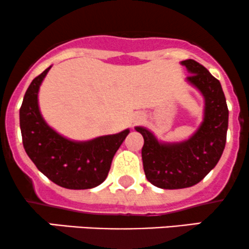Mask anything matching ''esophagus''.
<instances>
[{"label": "esophagus", "instance_id": "esophagus-1", "mask_svg": "<svg viewBox=\"0 0 249 249\" xmlns=\"http://www.w3.org/2000/svg\"><path fill=\"white\" fill-rule=\"evenodd\" d=\"M142 119H144V116L141 115V113H138V115H136V116H134L133 123H136V124H137V123H141V122L142 121Z\"/></svg>", "mask_w": 249, "mask_h": 249}]
</instances>
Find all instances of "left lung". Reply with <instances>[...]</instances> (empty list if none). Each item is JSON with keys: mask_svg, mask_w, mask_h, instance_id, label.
I'll return each instance as SVG.
<instances>
[{"mask_svg": "<svg viewBox=\"0 0 249 249\" xmlns=\"http://www.w3.org/2000/svg\"><path fill=\"white\" fill-rule=\"evenodd\" d=\"M180 64L191 75L186 82L204 97V117L196 132L181 142H161L148 128L134 127L144 137L142 158L146 179L164 190L186 188L201 181L218 164L228 128V107L220 82L193 59Z\"/></svg>", "mask_w": 249, "mask_h": 249, "instance_id": "1", "label": "left lung"}]
</instances>
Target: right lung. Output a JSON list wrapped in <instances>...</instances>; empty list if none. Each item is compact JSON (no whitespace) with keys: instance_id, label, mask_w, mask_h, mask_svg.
<instances>
[{"instance_id":"right-lung-1","label":"right lung","mask_w":249,"mask_h":249,"mask_svg":"<svg viewBox=\"0 0 249 249\" xmlns=\"http://www.w3.org/2000/svg\"><path fill=\"white\" fill-rule=\"evenodd\" d=\"M51 65L28 88L19 108V126L25 152L36 167L58 186L88 190L107 179L117 150L130 130L77 142L48 125L38 105V91Z\"/></svg>"}]
</instances>
